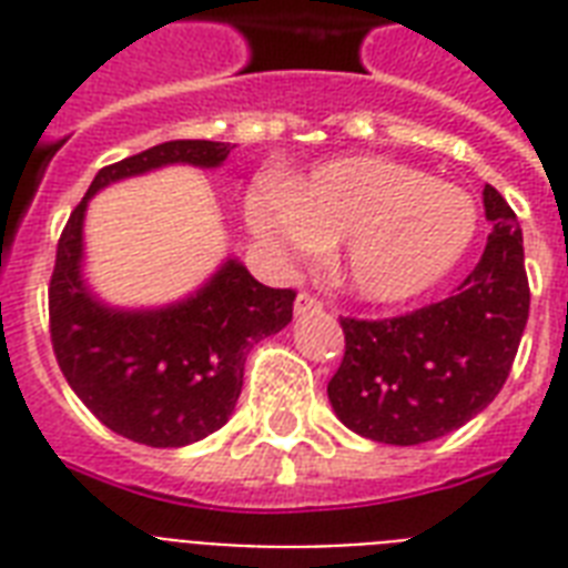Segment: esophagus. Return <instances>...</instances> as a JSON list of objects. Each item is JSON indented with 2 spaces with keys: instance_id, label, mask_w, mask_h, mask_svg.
Instances as JSON below:
<instances>
[{
  "instance_id": "obj_1",
  "label": "esophagus",
  "mask_w": 568,
  "mask_h": 568,
  "mask_svg": "<svg viewBox=\"0 0 568 568\" xmlns=\"http://www.w3.org/2000/svg\"><path fill=\"white\" fill-rule=\"evenodd\" d=\"M321 310H324V303L306 292L297 294V301H294V315H306V312H321Z\"/></svg>"
}]
</instances>
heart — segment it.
Masks as SVG:
<instances>
[{
	"label": "heart",
	"instance_id": "heart-1",
	"mask_svg": "<svg viewBox=\"0 0 568 568\" xmlns=\"http://www.w3.org/2000/svg\"><path fill=\"white\" fill-rule=\"evenodd\" d=\"M247 223L271 253L318 256L342 244L338 274L372 303L418 297L459 265L477 235L471 194L377 155L336 159L256 189Z\"/></svg>",
	"mask_w": 568,
	"mask_h": 568
}]
</instances>
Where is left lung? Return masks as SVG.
Masks as SVG:
<instances>
[{
    "mask_svg": "<svg viewBox=\"0 0 568 568\" xmlns=\"http://www.w3.org/2000/svg\"><path fill=\"white\" fill-rule=\"evenodd\" d=\"M484 209L493 232L457 294L397 318H342L345 359L327 395L338 422L365 439H439L484 413L507 383L530 288L516 214L493 185Z\"/></svg>",
    "mask_w": 568,
    "mask_h": 568,
    "instance_id": "1",
    "label": "left lung"
}]
</instances>
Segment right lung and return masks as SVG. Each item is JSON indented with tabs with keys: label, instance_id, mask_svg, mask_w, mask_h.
Segmentation results:
<instances>
[{
	"label": "right lung",
	"instance_id": "obj_1",
	"mask_svg": "<svg viewBox=\"0 0 568 568\" xmlns=\"http://www.w3.org/2000/svg\"><path fill=\"white\" fill-rule=\"evenodd\" d=\"M221 141H168L93 176L58 241L49 283L52 351L79 400L109 430L150 448H182L230 422L253 345L292 321V288H267L226 258L185 301L155 310L102 303L82 276L84 212L111 182L168 164L221 168Z\"/></svg>",
	"mask_w": 568,
	"mask_h": 568
}]
</instances>
